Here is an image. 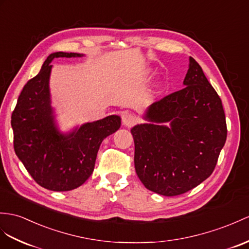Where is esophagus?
<instances>
[{
    "mask_svg": "<svg viewBox=\"0 0 249 249\" xmlns=\"http://www.w3.org/2000/svg\"><path fill=\"white\" fill-rule=\"evenodd\" d=\"M136 123V117L134 116V115L131 114V113H125L124 114L123 116V124L128 126V128H131V126H133Z\"/></svg>",
    "mask_w": 249,
    "mask_h": 249,
    "instance_id": "34e87169",
    "label": "esophagus"
}]
</instances>
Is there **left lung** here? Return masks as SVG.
Returning <instances> with one entry per match:
<instances>
[{"label": "left lung", "instance_id": "obj_1", "mask_svg": "<svg viewBox=\"0 0 249 249\" xmlns=\"http://www.w3.org/2000/svg\"><path fill=\"white\" fill-rule=\"evenodd\" d=\"M184 84L149 107L145 118L156 124L131 130L139 179L165 196L183 195L208 178L227 137L222 100L191 57Z\"/></svg>", "mask_w": 249, "mask_h": 249}]
</instances>
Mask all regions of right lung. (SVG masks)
Instances as JSON below:
<instances>
[{
	"label": "right lung",
	"mask_w": 249,
	"mask_h": 249,
	"mask_svg": "<svg viewBox=\"0 0 249 249\" xmlns=\"http://www.w3.org/2000/svg\"><path fill=\"white\" fill-rule=\"evenodd\" d=\"M76 53H53L39 74L27 81L11 114L14 148L37 184L52 191H70L81 186L94 171L104 139L120 128L116 115L60 134L53 124L48 80L51 62L59 57H80Z\"/></svg>",
	"instance_id": "1"
}]
</instances>
